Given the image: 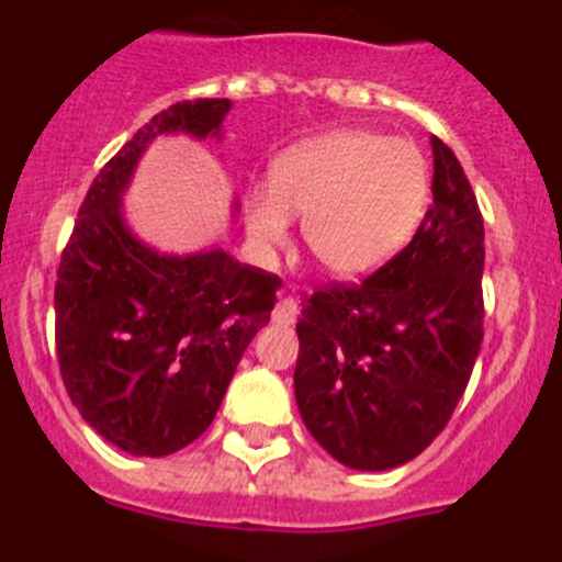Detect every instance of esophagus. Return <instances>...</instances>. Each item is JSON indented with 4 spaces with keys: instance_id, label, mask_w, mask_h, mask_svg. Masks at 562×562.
I'll use <instances>...</instances> for the list:
<instances>
[{
    "instance_id": "esophagus-1",
    "label": "esophagus",
    "mask_w": 562,
    "mask_h": 562,
    "mask_svg": "<svg viewBox=\"0 0 562 562\" xmlns=\"http://www.w3.org/2000/svg\"><path fill=\"white\" fill-rule=\"evenodd\" d=\"M271 317H274V323H282V326H291V323H296V317H299L296 299L282 296L280 302H277V307H274V313H271Z\"/></svg>"
}]
</instances>
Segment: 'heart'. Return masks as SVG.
<instances>
[{"mask_svg":"<svg viewBox=\"0 0 562 562\" xmlns=\"http://www.w3.org/2000/svg\"><path fill=\"white\" fill-rule=\"evenodd\" d=\"M429 201V166L416 144L367 130L302 140L271 168V187L249 192L247 225L260 247L288 239V212L337 277H364L416 234Z\"/></svg>","mask_w":562,"mask_h":562,"instance_id":"heart-1","label":"heart"}]
</instances>
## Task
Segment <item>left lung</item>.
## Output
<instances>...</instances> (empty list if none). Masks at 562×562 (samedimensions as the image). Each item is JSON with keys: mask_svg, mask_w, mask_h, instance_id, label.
<instances>
[{"mask_svg": "<svg viewBox=\"0 0 562 562\" xmlns=\"http://www.w3.org/2000/svg\"><path fill=\"white\" fill-rule=\"evenodd\" d=\"M432 206L361 282L304 296L296 405L310 435L356 470H389L446 429L484 339V217L454 151L432 135Z\"/></svg>", "mask_w": 562, "mask_h": 562, "instance_id": "left-lung-1", "label": "left lung"}]
</instances>
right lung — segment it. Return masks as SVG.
<instances>
[{
    "label": "right lung",
    "mask_w": 562,
    "mask_h": 562,
    "mask_svg": "<svg viewBox=\"0 0 562 562\" xmlns=\"http://www.w3.org/2000/svg\"><path fill=\"white\" fill-rule=\"evenodd\" d=\"M231 100H184L151 116L89 187L56 271V356L72 405L108 443L166 457L201 438L236 364L269 323L282 280L225 249L160 255L122 223L146 144L220 133Z\"/></svg>",
    "instance_id": "1"
}]
</instances>
